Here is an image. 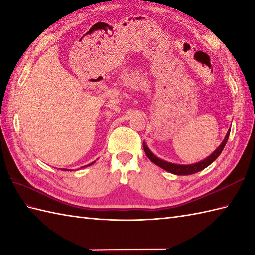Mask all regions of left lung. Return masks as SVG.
<instances>
[{
  "label": "left lung",
  "instance_id": "1",
  "mask_svg": "<svg viewBox=\"0 0 255 255\" xmlns=\"http://www.w3.org/2000/svg\"><path fill=\"white\" fill-rule=\"evenodd\" d=\"M229 133H230V128L228 130V132L226 133V137L223 140L222 143L220 144V146L217 147V149L212 153L210 156H208L206 158H204L203 161H200L198 163H194V164H189V165H180V164H175V163H170V162H166L164 161V159L157 157L156 155H154L152 153V151L147 147L146 143L143 141V149L146 156L150 158V161L152 163H154L155 165H157L158 167H161L163 169H165L168 173H171L174 175H180V176H186V175H192L198 173V171L202 170L204 168H206L208 166L215 161V159L221 155V153L223 151V149L225 147L227 143V140L229 138Z\"/></svg>",
  "mask_w": 255,
  "mask_h": 255
}]
</instances>
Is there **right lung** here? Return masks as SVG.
I'll return each instance as SVG.
<instances>
[{
    "label": "right lung",
    "mask_w": 255,
    "mask_h": 255,
    "mask_svg": "<svg viewBox=\"0 0 255 255\" xmlns=\"http://www.w3.org/2000/svg\"><path fill=\"white\" fill-rule=\"evenodd\" d=\"M94 162H96V161H94ZM94 162H92V163H90V164H89V165H86V166H90V165H92ZM86 166H84V167H86ZM82 168V167H81ZM63 170H68V169H63Z\"/></svg>",
    "instance_id": "1"
}]
</instances>
